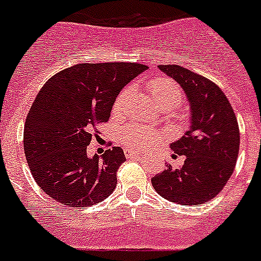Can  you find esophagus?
Here are the masks:
<instances>
[{"instance_id":"1","label":"esophagus","mask_w":261,"mask_h":261,"mask_svg":"<svg viewBox=\"0 0 261 261\" xmlns=\"http://www.w3.org/2000/svg\"><path fill=\"white\" fill-rule=\"evenodd\" d=\"M124 155H126V158L139 156V151L131 150V148H124Z\"/></svg>"}]
</instances>
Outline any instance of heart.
Wrapping results in <instances>:
<instances>
[{"label": "heart", "instance_id": "b5f03b06", "mask_svg": "<svg viewBox=\"0 0 261 261\" xmlns=\"http://www.w3.org/2000/svg\"><path fill=\"white\" fill-rule=\"evenodd\" d=\"M147 89L151 97L161 109L166 110H174L183 100V91L180 86L175 81L170 80L167 76H155L147 82ZM131 87H124L117 97L113 106L114 114H120L123 110L127 98L130 97ZM159 133L152 127L139 126V124H131L124 127L122 131V141L127 147L131 148H146L159 141Z\"/></svg>", "mask_w": 261, "mask_h": 261}]
</instances>
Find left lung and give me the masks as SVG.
Wrapping results in <instances>:
<instances>
[{
  "mask_svg": "<svg viewBox=\"0 0 261 261\" xmlns=\"http://www.w3.org/2000/svg\"><path fill=\"white\" fill-rule=\"evenodd\" d=\"M183 87L191 105V128L171 143L185 164L167 168L151 179L158 194L181 205L214 199L228 183L240 146L236 115L222 89L200 74L179 65H159Z\"/></svg>",
  "mask_w": 261,
  "mask_h": 261,
  "instance_id": "left-lung-1",
  "label": "left lung"
}]
</instances>
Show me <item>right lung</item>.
<instances>
[{"label": "right lung", "instance_id": "add662e5", "mask_svg": "<svg viewBox=\"0 0 261 261\" xmlns=\"http://www.w3.org/2000/svg\"><path fill=\"white\" fill-rule=\"evenodd\" d=\"M147 66L130 62L80 63L53 75L26 117L23 148L33 178L51 199L67 207L97 204L117 187L126 161L113 147L89 158L97 126L109 120L115 98Z\"/></svg>", "mask_w": 261, "mask_h": 261}]
</instances>
